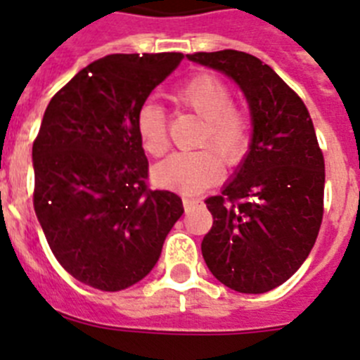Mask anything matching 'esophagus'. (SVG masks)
<instances>
[{
  "label": "esophagus",
  "instance_id": "34e87169",
  "mask_svg": "<svg viewBox=\"0 0 360 360\" xmlns=\"http://www.w3.org/2000/svg\"><path fill=\"white\" fill-rule=\"evenodd\" d=\"M182 202H184V207H186V211H187V209H191V207H193V205H196V203H202V200H198V198H184Z\"/></svg>",
  "mask_w": 360,
  "mask_h": 360
}]
</instances>
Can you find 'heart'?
<instances>
[{"instance_id":"1","label":"heart","mask_w":360,"mask_h":360,"mask_svg":"<svg viewBox=\"0 0 360 360\" xmlns=\"http://www.w3.org/2000/svg\"><path fill=\"white\" fill-rule=\"evenodd\" d=\"M178 108L202 119L195 151H178L155 167V180L162 187L180 193H198L224 174V164L236 167L252 148V119L249 111L232 103V88L214 73H196L171 91ZM142 149L160 157L167 149L164 110L144 103L135 117Z\"/></svg>"}]
</instances>
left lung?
I'll use <instances>...</instances> for the list:
<instances>
[{
    "mask_svg": "<svg viewBox=\"0 0 360 360\" xmlns=\"http://www.w3.org/2000/svg\"><path fill=\"white\" fill-rule=\"evenodd\" d=\"M191 61L227 73L252 113V148L221 195L205 200L212 229L203 259L225 287L263 294L310 254L324 211V157L310 113L274 70L238 50L195 52Z\"/></svg>",
    "mask_w": 360,
    "mask_h": 360,
    "instance_id": "obj_1",
    "label": "left lung"
}]
</instances>
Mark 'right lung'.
Wrapping results in <instances>:
<instances>
[{
  "label": "right lung",
  "instance_id": "obj_1",
  "mask_svg": "<svg viewBox=\"0 0 360 360\" xmlns=\"http://www.w3.org/2000/svg\"><path fill=\"white\" fill-rule=\"evenodd\" d=\"M184 53H113L52 97L37 133L34 209L50 249L77 281L117 292L158 262L182 198L148 186L136 111Z\"/></svg>",
  "mask_w": 360,
  "mask_h": 360
}]
</instances>
